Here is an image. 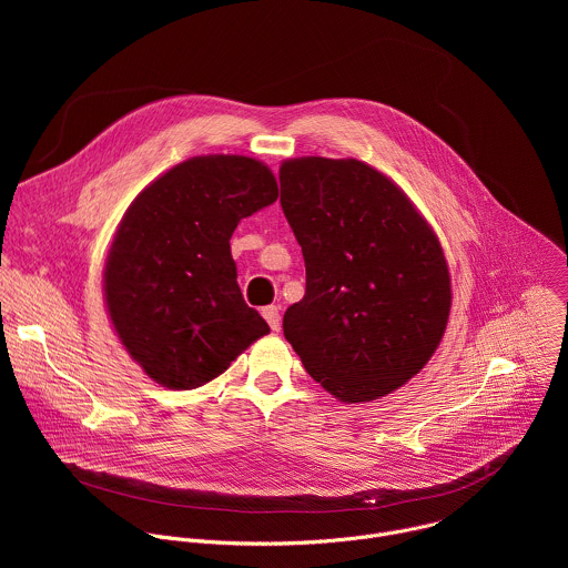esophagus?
<instances>
[{"mask_svg": "<svg viewBox=\"0 0 568 568\" xmlns=\"http://www.w3.org/2000/svg\"><path fill=\"white\" fill-rule=\"evenodd\" d=\"M263 316H265V321L270 323L272 331H281V312H278V305H267V307H263Z\"/></svg>", "mask_w": 568, "mask_h": 568, "instance_id": "34e87169", "label": "esophagus"}]
</instances>
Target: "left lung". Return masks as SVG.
I'll use <instances>...</instances> for the list:
<instances>
[{"label":"left lung","instance_id":"left-lung-1","mask_svg":"<svg viewBox=\"0 0 568 568\" xmlns=\"http://www.w3.org/2000/svg\"><path fill=\"white\" fill-rule=\"evenodd\" d=\"M281 206L305 261V296L283 316L303 368L342 402L409 382L436 353L452 305L427 220L357 159L285 161Z\"/></svg>","mask_w":568,"mask_h":568}]
</instances>
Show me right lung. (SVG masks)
<instances>
[{
	"label": "right lung",
	"instance_id": "add662e5",
	"mask_svg": "<svg viewBox=\"0 0 568 568\" xmlns=\"http://www.w3.org/2000/svg\"><path fill=\"white\" fill-rule=\"evenodd\" d=\"M276 197L261 161L209 154L154 180L125 211L105 263V301L121 344L154 382L197 388L270 333L242 298L229 240Z\"/></svg>",
	"mask_w": 568,
	"mask_h": 568
}]
</instances>
